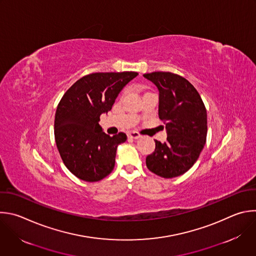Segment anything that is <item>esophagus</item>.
Masks as SVG:
<instances>
[{"mask_svg":"<svg viewBox=\"0 0 256 256\" xmlns=\"http://www.w3.org/2000/svg\"><path fill=\"white\" fill-rule=\"evenodd\" d=\"M128 136L130 138H134V140H138V138H140V134L138 132H130L128 134Z\"/></svg>","mask_w":256,"mask_h":256,"instance_id":"1","label":"esophagus"}]
</instances>
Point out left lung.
<instances>
[{
    "instance_id": "8db88e82",
    "label": "left lung",
    "mask_w": 256,
    "mask_h": 256,
    "mask_svg": "<svg viewBox=\"0 0 256 256\" xmlns=\"http://www.w3.org/2000/svg\"><path fill=\"white\" fill-rule=\"evenodd\" d=\"M158 90V118L166 122V140H154L146 158L154 174L170 179L185 174L198 160L207 138V112L196 88L171 72L144 74Z\"/></svg>"
}]
</instances>
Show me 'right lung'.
<instances>
[{
    "label": "right lung",
    "instance_id": "1",
    "mask_svg": "<svg viewBox=\"0 0 256 256\" xmlns=\"http://www.w3.org/2000/svg\"><path fill=\"white\" fill-rule=\"evenodd\" d=\"M138 75L132 71L92 73L78 79L61 98L55 114V142L64 164L80 180L98 182L114 170L118 146L126 140V134L110 136L100 118Z\"/></svg>",
    "mask_w": 256,
    "mask_h": 256
}]
</instances>
